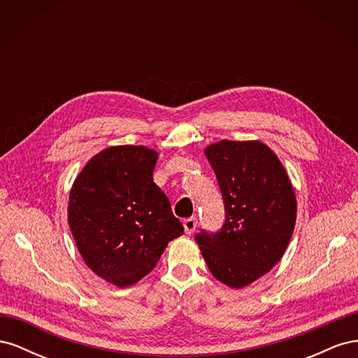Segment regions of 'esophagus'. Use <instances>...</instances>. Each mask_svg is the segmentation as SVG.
<instances>
[{"mask_svg": "<svg viewBox=\"0 0 358 358\" xmlns=\"http://www.w3.org/2000/svg\"><path fill=\"white\" fill-rule=\"evenodd\" d=\"M183 229H185L187 234L194 233V230L197 229V220L194 218V216H191V218H187L185 221H183Z\"/></svg>", "mask_w": 358, "mask_h": 358, "instance_id": "obj_1", "label": "esophagus"}]
</instances>
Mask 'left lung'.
Instances as JSON below:
<instances>
[{
    "label": "left lung",
    "instance_id": "obj_1",
    "mask_svg": "<svg viewBox=\"0 0 358 358\" xmlns=\"http://www.w3.org/2000/svg\"><path fill=\"white\" fill-rule=\"evenodd\" d=\"M225 206L221 231L196 236L210 273L243 288L282 258L297 218L292 183L278 155L259 140H220L204 148Z\"/></svg>",
    "mask_w": 358,
    "mask_h": 358
}]
</instances>
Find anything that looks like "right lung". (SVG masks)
<instances>
[{
  "instance_id": "add662e5",
  "label": "right lung",
  "mask_w": 358,
  "mask_h": 358,
  "mask_svg": "<svg viewBox=\"0 0 358 358\" xmlns=\"http://www.w3.org/2000/svg\"><path fill=\"white\" fill-rule=\"evenodd\" d=\"M155 149L110 146L74 179L69 225L85 264L119 288L152 270L170 241L183 234L170 201L154 182Z\"/></svg>"
}]
</instances>
